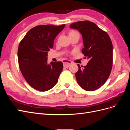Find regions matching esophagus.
Here are the masks:
<instances>
[{
	"label": "esophagus",
	"instance_id": "esophagus-1",
	"mask_svg": "<svg viewBox=\"0 0 130 130\" xmlns=\"http://www.w3.org/2000/svg\"><path fill=\"white\" fill-rule=\"evenodd\" d=\"M63 66L65 68H68L72 64V62L68 60H64L63 61Z\"/></svg>",
	"mask_w": 130,
	"mask_h": 130
}]
</instances>
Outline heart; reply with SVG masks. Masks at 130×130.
<instances>
[{
	"label": "heart",
	"instance_id": "b5f03b06",
	"mask_svg": "<svg viewBox=\"0 0 130 130\" xmlns=\"http://www.w3.org/2000/svg\"><path fill=\"white\" fill-rule=\"evenodd\" d=\"M73 34H78V33L76 31H72L69 32V35H73Z\"/></svg>",
	"mask_w": 130,
	"mask_h": 130
}]
</instances>
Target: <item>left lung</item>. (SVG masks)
Here are the masks:
<instances>
[{"label": "left lung", "mask_w": 130, "mask_h": 130, "mask_svg": "<svg viewBox=\"0 0 130 130\" xmlns=\"http://www.w3.org/2000/svg\"><path fill=\"white\" fill-rule=\"evenodd\" d=\"M70 27L82 35L84 48L82 52L89 60L86 66L78 67L75 76L78 84L87 91H93L103 86L111 72L113 45L107 32L95 23L88 21L72 23Z\"/></svg>", "instance_id": "1"}]
</instances>
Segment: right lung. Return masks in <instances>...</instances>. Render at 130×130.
Here are the masks:
<instances>
[{"label": "right lung", "mask_w": 130, "mask_h": 130, "mask_svg": "<svg viewBox=\"0 0 130 130\" xmlns=\"http://www.w3.org/2000/svg\"><path fill=\"white\" fill-rule=\"evenodd\" d=\"M64 26L65 24L35 26L19 43V68L27 83L35 89L47 91L57 84L63 66L62 62H51L48 64L47 56L53 48L55 38Z\"/></svg>", "instance_id": "add662e5"}]
</instances>
